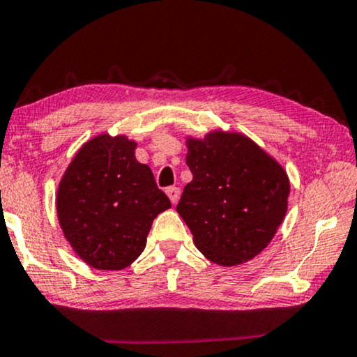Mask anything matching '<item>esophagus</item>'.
Returning a JSON list of instances; mask_svg holds the SVG:
<instances>
[{
    "mask_svg": "<svg viewBox=\"0 0 357 357\" xmlns=\"http://www.w3.org/2000/svg\"><path fill=\"white\" fill-rule=\"evenodd\" d=\"M167 194L169 200H172V204H178L179 200V195H181V189L176 188V185H172V188L167 189Z\"/></svg>",
    "mask_w": 357,
    "mask_h": 357,
    "instance_id": "esophagus-1",
    "label": "esophagus"
}]
</instances>
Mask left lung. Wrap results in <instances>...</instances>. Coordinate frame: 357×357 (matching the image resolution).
<instances>
[{"label": "left lung", "mask_w": 357, "mask_h": 357, "mask_svg": "<svg viewBox=\"0 0 357 357\" xmlns=\"http://www.w3.org/2000/svg\"><path fill=\"white\" fill-rule=\"evenodd\" d=\"M185 184L178 213L210 262L233 267L267 248L288 210L283 167L239 132L212 130L188 137Z\"/></svg>", "instance_id": "left-lung-1"}]
</instances>
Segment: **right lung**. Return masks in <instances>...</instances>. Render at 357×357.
<instances>
[{
    "mask_svg": "<svg viewBox=\"0 0 357 357\" xmlns=\"http://www.w3.org/2000/svg\"><path fill=\"white\" fill-rule=\"evenodd\" d=\"M126 135L100 134L79 149L59 181L56 213L64 238L98 270H123L142 254L158 213L172 207Z\"/></svg>",
    "mask_w": 357,
    "mask_h": 357,
    "instance_id": "right-lung-1",
    "label": "right lung"
}]
</instances>
